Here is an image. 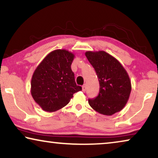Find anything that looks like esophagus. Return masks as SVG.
<instances>
[{
    "mask_svg": "<svg viewBox=\"0 0 158 158\" xmlns=\"http://www.w3.org/2000/svg\"><path fill=\"white\" fill-rule=\"evenodd\" d=\"M86 89H87V88H86V85H84L82 86V90H83V91H85Z\"/></svg>",
    "mask_w": 158,
    "mask_h": 158,
    "instance_id": "1",
    "label": "esophagus"
}]
</instances>
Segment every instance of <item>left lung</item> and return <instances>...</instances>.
Returning <instances> with one entry per match:
<instances>
[{"instance_id":"1","label":"left lung","mask_w":158,"mask_h":158,"mask_svg":"<svg viewBox=\"0 0 158 158\" xmlns=\"http://www.w3.org/2000/svg\"><path fill=\"white\" fill-rule=\"evenodd\" d=\"M98 76L100 90L96 98L88 99L93 109L103 115L111 116L122 111L131 90L129 76L122 64L104 51L85 53Z\"/></svg>"}]
</instances>
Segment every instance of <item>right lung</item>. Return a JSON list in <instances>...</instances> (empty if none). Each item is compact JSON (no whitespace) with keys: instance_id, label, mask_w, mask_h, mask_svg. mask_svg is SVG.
Returning a JSON list of instances; mask_svg holds the SVG:
<instances>
[{"instance_id":"right-lung-1","label":"right lung","mask_w":158,"mask_h":158,"mask_svg":"<svg viewBox=\"0 0 158 158\" xmlns=\"http://www.w3.org/2000/svg\"><path fill=\"white\" fill-rule=\"evenodd\" d=\"M75 55L67 49L49 52L36 67L31 77V94L45 111L53 112L68 104L75 93L82 90L76 85L71 64Z\"/></svg>"}]
</instances>
